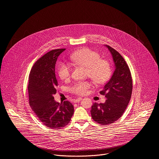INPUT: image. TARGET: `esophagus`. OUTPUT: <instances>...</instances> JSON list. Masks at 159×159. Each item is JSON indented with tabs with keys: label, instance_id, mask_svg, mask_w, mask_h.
I'll return each mask as SVG.
<instances>
[{
	"label": "esophagus",
	"instance_id": "34e87169",
	"mask_svg": "<svg viewBox=\"0 0 159 159\" xmlns=\"http://www.w3.org/2000/svg\"><path fill=\"white\" fill-rule=\"evenodd\" d=\"M82 99V98H78L74 99V102H80Z\"/></svg>",
	"mask_w": 159,
	"mask_h": 159
}]
</instances>
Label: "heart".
I'll list each match as a JSON object with an SVG mask.
<instances>
[{
	"instance_id": "1",
	"label": "heart",
	"mask_w": 159,
	"mask_h": 159,
	"mask_svg": "<svg viewBox=\"0 0 159 159\" xmlns=\"http://www.w3.org/2000/svg\"><path fill=\"white\" fill-rule=\"evenodd\" d=\"M71 59L76 63L87 67V76L96 84L107 82L111 75V66L109 61L101 58L99 53L89 48L79 50L71 55ZM72 74L71 66L67 63L60 62L58 66V74L62 80L69 79ZM92 82L89 80L75 81L69 87V92L76 95H84L91 87Z\"/></svg>"
}]
</instances>
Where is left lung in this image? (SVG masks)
I'll list each match as a JSON object with an SVG mask.
<instances>
[{"mask_svg": "<svg viewBox=\"0 0 159 159\" xmlns=\"http://www.w3.org/2000/svg\"><path fill=\"white\" fill-rule=\"evenodd\" d=\"M111 52L115 70L110 80L105 84L100 94L107 98L104 103H94L91 116L94 121L107 125L120 119L130 101L133 82L129 66L123 57L116 50L106 45Z\"/></svg>", "mask_w": 159, "mask_h": 159, "instance_id": "1", "label": "left lung"}]
</instances>
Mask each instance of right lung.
I'll return each mask as SVG.
<instances>
[{"instance_id": "add662e5", "label": "right lung", "mask_w": 159, "mask_h": 159, "mask_svg": "<svg viewBox=\"0 0 159 159\" xmlns=\"http://www.w3.org/2000/svg\"><path fill=\"white\" fill-rule=\"evenodd\" d=\"M65 48L53 50L39 58L33 66L29 75V102L35 115L43 124L52 129H60L70 121L74 112L71 102H57L53 95L57 93L58 82L55 76V64Z\"/></svg>"}]
</instances>
